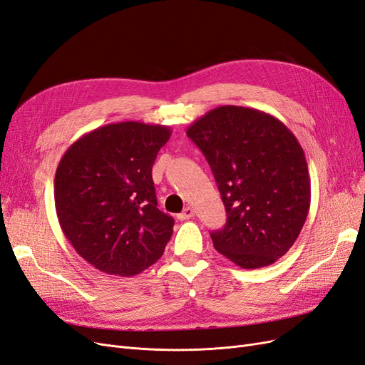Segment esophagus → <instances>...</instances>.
<instances>
[{"label": "esophagus", "instance_id": "obj_1", "mask_svg": "<svg viewBox=\"0 0 365 365\" xmlns=\"http://www.w3.org/2000/svg\"><path fill=\"white\" fill-rule=\"evenodd\" d=\"M192 217H194V209H192V207H190V206H187L186 209H183V212L178 215V218H179L180 221L190 220V218H192Z\"/></svg>", "mask_w": 365, "mask_h": 365}]
</instances>
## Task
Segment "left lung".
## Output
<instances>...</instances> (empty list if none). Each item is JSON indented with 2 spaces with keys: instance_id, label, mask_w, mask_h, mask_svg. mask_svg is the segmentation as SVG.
Returning <instances> with one entry per match:
<instances>
[{
  "instance_id": "left-lung-1",
  "label": "left lung",
  "mask_w": 365,
  "mask_h": 365,
  "mask_svg": "<svg viewBox=\"0 0 365 365\" xmlns=\"http://www.w3.org/2000/svg\"><path fill=\"white\" fill-rule=\"evenodd\" d=\"M186 135L212 168L227 221L210 233L214 247L241 268L274 264L296 242L311 205L307 158L276 116L220 106Z\"/></svg>"
}]
</instances>
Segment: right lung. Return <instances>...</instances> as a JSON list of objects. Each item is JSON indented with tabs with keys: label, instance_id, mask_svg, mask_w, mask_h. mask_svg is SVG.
<instances>
[{
	"label": "right lung",
	"instance_id": "right-lung-1",
	"mask_svg": "<svg viewBox=\"0 0 365 365\" xmlns=\"http://www.w3.org/2000/svg\"><path fill=\"white\" fill-rule=\"evenodd\" d=\"M171 128L124 121L96 128L69 147L54 178L61 227L100 272L132 277L163 255L174 220L158 209L153 163Z\"/></svg>",
	"mask_w": 365,
	"mask_h": 365
}]
</instances>
